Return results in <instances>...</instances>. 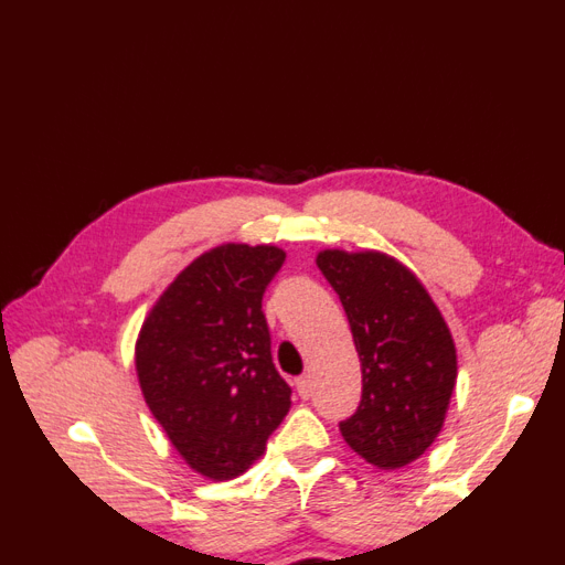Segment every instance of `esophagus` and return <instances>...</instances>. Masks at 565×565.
Returning <instances> with one entry per match:
<instances>
[{"label": "esophagus", "instance_id": "obj_1", "mask_svg": "<svg viewBox=\"0 0 565 565\" xmlns=\"http://www.w3.org/2000/svg\"><path fill=\"white\" fill-rule=\"evenodd\" d=\"M296 392H298V396H301V399H308V396H311L313 386H311V377H308V374H303V377L296 380Z\"/></svg>", "mask_w": 565, "mask_h": 565}]
</instances>
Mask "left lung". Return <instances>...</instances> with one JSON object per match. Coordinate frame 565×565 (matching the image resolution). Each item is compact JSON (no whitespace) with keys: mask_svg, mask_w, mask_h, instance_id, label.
Wrapping results in <instances>:
<instances>
[{"mask_svg":"<svg viewBox=\"0 0 565 565\" xmlns=\"http://www.w3.org/2000/svg\"><path fill=\"white\" fill-rule=\"evenodd\" d=\"M316 264L345 308L362 367V399L340 434L372 466L404 468L444 428L456 342L424 284L390 254L323 249Z\"/></svg>","mask_w":565,"mask_h":565,"instance_id":"obj_1","label":"left lung"}]
</instances>
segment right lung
Here are the masks:
<instances>
[{
    "instance_id": "right-lung-1",
    "label": "right lung",
    "mask_w": 565,
    "mask_h": 565,
    "mask_svg": "<svg viewBox=\"0 0 565 565\" xmlns=\"http://www.w3.org/2000/svg\"><path fill=\"white\" fill-rule=\"evenodd\" d=\"M286 252L220 245L193 259L153 303L135 362L149 412L195 472H245L291 408L271 360L262 298Z\"/></svg>"
}]
</instances>
